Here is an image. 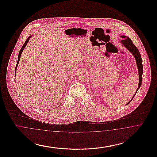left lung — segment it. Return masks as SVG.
Segmentation results:
<instances>
[{"instance_id": "left-lung-1", "label": "left lung", "mask_w": 157, "mask_h": 157, "mask_svg": "<svg viewBox=\"0 0 157 157\" xmlns=\"http://www.w3.org/2000/svg\"><path fill=\"white\" fill-rule=\"evenodd\" d=\"M120 37H122L123 39L121 40V44L124 45L130 52H131V53L133 55V56H134L135 59L136 60V65H137V67H138V75H139V83H138V88L136 90L133 97L132 98V99H131V101L128 103H127L126 104V105H127L129 103H130L131 101L133 99V98L134 97L135 95H136L138 90L140 89V88L141 85L142 81V73H143V66H142V59H141V54L139 52L138 49L136 48V47L132 43L131 39L129 37H127L126 36H124V35L120 36Z\"/></svg>"}]
</instances>
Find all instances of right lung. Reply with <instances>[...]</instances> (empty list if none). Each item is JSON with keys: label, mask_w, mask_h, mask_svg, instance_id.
<instances>
[{"label": "right lung", "mask_w": 157, "mask_h": 157, "mask_svg": "<svg viewBox=\"0 0 157 157\" xmlns=\"http://www.w3.org/2000/svg\"><path fill=\"white\" fill-rule=\"evenodd\" d=\"M32 36H29L28 38L26 39V40L25 41V44H24L23 45V46L22 47L21 49V50H20V51H19V55H18V59H17V64H16V67H15V76H16V69H17V66H18V64H19V60H20V58H21V55H22V53L23 51V50H24L26 46V45H27V44H28V42H29V39H30Z\"/></svg>", "instance_id": "obj_1"}]
</instances>
